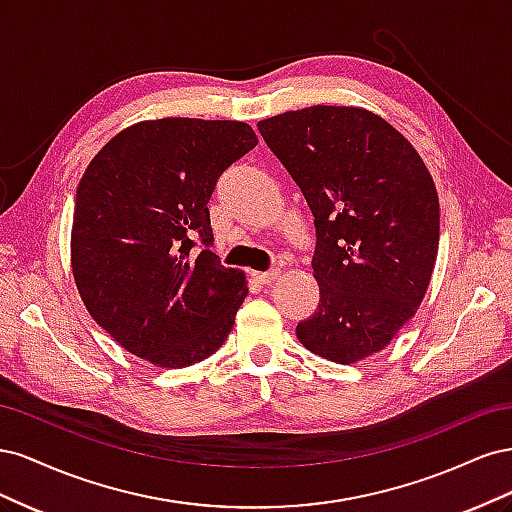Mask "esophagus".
<instances>
[{
    "mask_svg": "<svg viewBox=\"0 0 512 512\" xmlns=\"http://www.w3.org/2000/svg\"><path fill=\"white\" fill-rule=\"evenodd\" d=\"M252 277L254 280L258 282V284H262V286H269V284H273L277 277H280V271L277 269H271V271H265V273H258V271H254L252 273Z\"/></svg>",
    "mask_w": 512,
    "mask_h": 512,
    "instance_id": "34e87169",
    "label": "esophagus"
}]
</instances>
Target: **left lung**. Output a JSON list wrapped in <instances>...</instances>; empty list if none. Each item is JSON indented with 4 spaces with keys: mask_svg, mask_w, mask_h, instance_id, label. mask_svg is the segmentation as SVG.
<instances>
[{
    "mask_svg": "<svg viewBox=\"0 0 512 512\" xmlns=\"http://www.w3.org/2000/svg\"><path fill=\"white\" fill-rule=\"evenodd\" d=\"M314 213L316 312L299 342L350 365L380 352L421 305L440 241L429 170L389 121L359 106H307L258 121Z\"/></svg>",
    "mask_w": 512,
    "mask_h": 512,
    "instance_id": "8db88e82",
    "label": "left lung"
}]
</instances>
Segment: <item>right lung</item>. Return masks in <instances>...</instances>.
<instances>
[{
    "mask_svg": "<svg viewBox=\"0 0 512 512\" xmlns=\"http://www.w3.org/2000/svg\"><path fill=\"white\" fill-rule=\"evenodd\" d=\"M256 145L243 121L166 117L121 130L89 162L76 190L72 275L121 348L181 369L226 342L247 282L211 252L207 203Z\"/></svg>",
    "mask_w": 512,
    "mask_h": 512,
    "instance_id": "add662e5",
    "label": "right lung"
}]
</instances>
